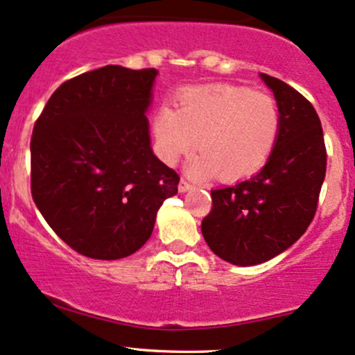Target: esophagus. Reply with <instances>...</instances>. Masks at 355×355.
Wrapping results in <instances>:
<instances>
[{"instance_id":"34e87169","label":"esophagus","mask_w":355,"mask_h":355,"mask_svg":"<svg viewBox=\"0 0 355 355\" xmlns=\"http://www.w3.org/2000/svg\"><path fill=\"white\" fill-rule=\"evenodd\" d=\"M191 182H187L186 179H181V181H179V186H178V189H179V192H187L191 189Z\"/></svg>"}]
</instances>
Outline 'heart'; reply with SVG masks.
Returning <instances> with one entry per match:
<instances>
[{
    "label": "heart",
    "mask_w": 355,
    "mask_h": 355,
    "mask_svg": "<svg viewBox=\"0 0 355 355\" xmlns=\"http://www.w3.org/2000/svg\"><path fill=\"white\" fill-rule=\"evenodd\" d=\"M279 110L270 95L239 85L192 87L182 92L178 110L161 107L153 133L164 163L200 151L189 171L234 182L258 173L273 155L279 137ZM198 144H195V139Z\"/></svg>",
    "instance_id": "obj_1"
}]
</instances>
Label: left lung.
Segmentation results:
<instances>
[{"label": "left lung", "instance_id": "8db88e82", "mask_svg": "<svg viewBox=\"0 0 355 355\" xmlns=\"http://www.w3.org/2000/svg\"><path fill=\"white\" fill-rule=\"evenodd\" d=\"M279 110V137L260 173L211 191L212 211L202 235L211 250L232 265L263 263L290 248L308 229L326 176L321 120L298 90L260 73Z\"/></svg>", "mask_w": 355, "mask_h": 355}]
</instances>
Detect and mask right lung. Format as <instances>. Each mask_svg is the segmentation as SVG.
<instances>
[{
  "instance_id": "1",
  "label": "right lung",
  "mask_w": 355,
  "mask_h": 355,
  "mask_svg": "<svg viewBox=\"0 0 355 355\" xmlns=\"http://www.w3.org/2000/svg\"><path fill=\"white\" fill-rule=\"evenodd\" d=\"M156 69L105 65L64 82L31 138V194L51 229L89 258L148 242L179 176L153 155L146 112Z\"/></svg>"
}]
</instances>
